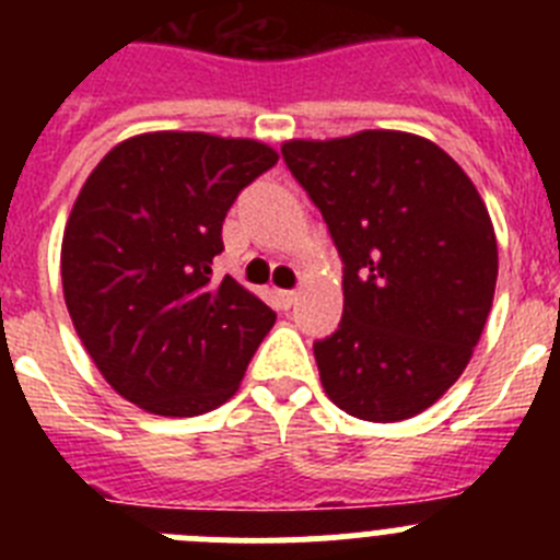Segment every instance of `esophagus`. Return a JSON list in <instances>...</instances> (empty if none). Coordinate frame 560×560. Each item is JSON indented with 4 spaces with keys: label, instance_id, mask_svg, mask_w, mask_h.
<instances>
[{
    "label": "esophagus",
    "instance_id": "34e87169",
    "mask_svg": "<svg viewBox=\"0 0 560 560\" xmlns=\"http://www.w3.org/2000/svg\"><path fill=\"white\" fill-rule=\"evenodd\" d=\"M275 296H277V303H280V308H285V311L296 303V291H277Z\"/></svg>",
    "mask_w": 560,
    "mask_h": 560
}]
</instances>
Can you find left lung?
<instances>
[{"mask_svg": "<svg viewBox=\"0 0 560 560\" xmlns=\"http://www.w3.org/2000/svg\"><path fill=\"white\" fill-rule=\"evenodd\" d=\"M283 160L345 264L341 323L314 341L325 393L361 420L415 418L463 375L491 314L499 252L485 201L415 133L291 140Z\"/></svg>", "mask_w": 560, "mask_h": 560, "instance_id": "8db88e82", "label": "left lung"}]
</instances>
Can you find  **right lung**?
Listing matches in <instances>:
<instances>
[{"instance_id":"obj_1","label":"right lung","mask_w":560,"mask_h":560,"mask_svg":"<svg viewBox=\"0 0 560 560\" xmlns=\"http://www.w3.org/2000/svg\"><path fill=\"white\" fill-rule=\"evenodd\" d=\"M275 165L277 151L257 140L153 131L114 145L78 192L63 300L103 378L145 412L221 407L275 325L232 277L212 280L226 210Z\"/></svg>"}]
</instances>
